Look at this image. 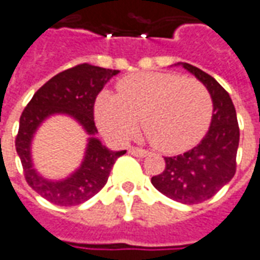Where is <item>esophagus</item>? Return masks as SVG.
<instances>
[{
    "label": "esophagus",
    "instance_id": "esophagus-1",
    "mask_svg": "<svg viewBox=\"0 0 260 260\" xmlns=\"http://www.w3.org/2000/svg\"><path fill=\"white\" fill-rule=\"evenodd\" d=\"M128 153L133 154L136 157H146L148 154L147 150H143V148H139V147H130L128 148Z\"/></svg>",
    "mask_w": 260,
    "mask_h": 260
}]
</instances>
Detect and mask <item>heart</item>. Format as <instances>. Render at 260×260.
Segmentation results:
<instances>
[{"label": "heart", "mask_w": 260, "mask_h": 260, "mask_svg": "<svg viewBox=\"0 0 260 260\" xmlns=\"http://www.w3.org/2000/svg\"><path fill=\"white\" fill-rule=\"evenodd\" d=\"M212 98L197 79L170 72H143L127 76L117 94H98L94 114L100 128L116 140H124L140 119L154 147L180 153L195 146L212 120Z\"/></svg>", "instance_id": "b5f03b06"}]
</instances>
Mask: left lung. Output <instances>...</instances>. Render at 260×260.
I'll return each mask as SVG.
<instances>
[{"label":"left lung","instance_id":"left-lung-1","mask_svg":"<svg viewBox=\"0 0 260 260\" xmlns=\"http://www.w3.org/2000/svg\"><path fill=\"white\" fill-rule=\"evenodd\" d=\"M201 80L214 103L208 133L197 147L174 157H164L166 168L151 184L168 198L192 205L209 200L235 175L239 126L228 92L201 69L181 63Z\"/></svg>","mask_w":260,"mask_h":260}]
</instances>
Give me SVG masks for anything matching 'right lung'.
Returning a JSON list of instances; mask_svg holds the SVG:
<instances>
[{"label": "right lung", "instance_id": "add662e5", "mask_svg": "<svg viewBox=\"0 0 260 260\" xmlns=\"http://www.w3.org/2000/svg\"><path fill=\"white\" fill-rule=\"evenodd\" d=\"M117 73L119 71L89 63L73 66L38 89L21 114L15 147L22 162L25 180L34 191L55 205L73 207L90 200L106 185L113 164L126 153V150L110 151L94 137L98 133L93 117L94 100L103 86ZM58 112L73 117L91 137L81 167L65 180L52 182L38 175L33 168L30 141L40 123Z\"/></svg>", "mask_w": 260, "mask_h": 260}]
</instances>
